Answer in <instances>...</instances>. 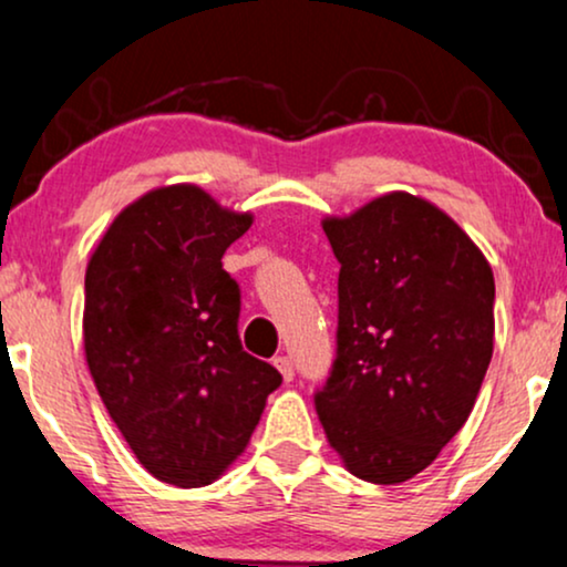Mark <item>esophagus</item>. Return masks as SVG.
Instances as JSON below:
<instances>
[{"mask_svg": "<svg viewBox=\"0 0 567 567\" xmlns=\"http://www.w3.org/2000/svg\"><path fill=\"white\" fill-rule=\"evenodd\" d=\"M272 365L281 371L284 382H291V379H295V363H291L289 355H276V358H272Z\"/></svg>", "mask_w": 567, "mask_h": 567, "instance_id": "1", "label": "esophagus"}]
</instances>
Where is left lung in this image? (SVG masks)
I'll return each mask as SVG.
<instances>
[{"label":"left lung","mask_w":567,"mask_h":567,"mask_svg":"<svg viewBox=\"0 0 567 567\" xmlns=\"http://www.w3.org/2000/svg\"><path fill=\"white\" fill-rule=\"evenodd\" d=\"M323 230L339 312L334 363L312 395L318 419L352 475L403 483L475 405L494 355V272L454 219L409 193Z\"/></svg>","instance_id":"1"}]
</instances>
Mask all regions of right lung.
I'll return each mask as SVG.
<instances>
[{
  "instance_id": "add662e5",
  "label": "right lung",
  "mask_w": 567,
  "mask_h": 567,
  "mask_svg": "<svg viewBox=\"0 0 567 567\" xmlns=\"http://www.w3.org/2000/svg\"><path fill=\"white\" fill-rule=\"evenodd\" d=\"M251 217L196 185L145 193L113 219L84 278V350L145 470L196 488L249 443L284 377L241 348V289L223 255Z\"/></svg>"
}]
</instances>
